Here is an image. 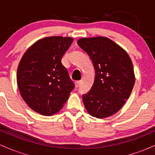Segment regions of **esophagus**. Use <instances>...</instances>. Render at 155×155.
<instances>
[{
	"mask_svg": "<svg viewBox=\"0 0 155 155\" xmlns=\"http://www.w3.org/2000/svg\"><path fill=\"white\" fill-rule=\"evenodd\" d=\"M80 84H81V81H76V82H75V87H76V88H77L79 86Z\"/></svg>",
	"mask_w": 155,
	"mask_h": 155,
	"instance_id": "esophagus-1",
	"label": "esophagus"
}]
</instances>
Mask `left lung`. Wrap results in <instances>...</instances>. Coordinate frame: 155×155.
Listing matches in <instances>:
<instances>
[{
    "mask_svg": "<svg viewBox=\"0 0 155 155\" xmlns=\"http://www.w3.org/2000/svg\"><path fill=\"white\" fill-rule=\"evenodd\" d=\"M77 44L90 56L95 70L91 90L83 95L85 108L96 118L111 117L124 106L134 86L130 58L123 48L106 37L81 38Z\"/></svg>",
    "mask_w": 155,
    "mask_h": 155,
    "instance_id": "left-lung-1",
    "label": "left lung"
}]
</instances>
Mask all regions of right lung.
<instances>
[{"label":"right lung","instance_id":"1","mask_svg":"<svg viewBox=\"0 0 155 155\" xmlns=\"http://www.w3.org/2000/svg\"><path fill=\"white\" fill-rule=\"evenodd\" d=\"M73 41L63 36L41 38L28 48L19 62L17 81L20 95L40 114L51 116L60 111L74 88L61 63Z\"/></svg>","mask_w":155,"mask_h":155}]
</instances>
